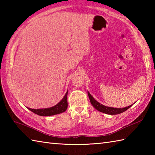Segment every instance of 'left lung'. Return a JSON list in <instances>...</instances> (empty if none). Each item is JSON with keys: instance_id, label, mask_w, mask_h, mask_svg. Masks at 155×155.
Returning <instances> with one entry per match:
<instances>
[{"instance_id": "1", "label": "left lung", "mask_w": 155, "mask_h": 155, "mask_svg": "<svg viewBox=\"0 0 155 155\" xmlns=\"http://www.w3.org/2000/svg\"><path fill=\"white\" fill-rule=\"evenodd\" d=\"M88 97H89V99L91 101V103L92 105L96 108V109L98 111L102 112V113H105V114H120L122 113H123L125 110H127L132 105H130L127 107H124V108H113V107H106L104 105H103L102 104L99 103L98 102H97L94 98L91 96V94L88 92Z\"/></svg>"}]
</instances>
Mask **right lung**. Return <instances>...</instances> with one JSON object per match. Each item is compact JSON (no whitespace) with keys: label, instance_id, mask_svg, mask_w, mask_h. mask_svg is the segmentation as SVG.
Returning <instances> with one entry per match:
<instances>
[{"label":"right lung","instance_id":"obj_1","mask_svg":"<svg viewBox=\"0 0 155 155\" xmlns=\"http://www.w3.org/2000/svg\"><path fill=\"white\" fill-rule=\"evenodd\" d=\"M67 94L68 91L67 92V93L65 94L64 97L61 101V102H59L57 104H56L55 106L52 107L48 108H41V109H33V108H28L30 110H31L32 113H34L38 115H40V116L44 117L52 116V115L62 113L67 110L68 107Z\"/></svg>","mask_w":155,"mask_h":155}]
</instances>
